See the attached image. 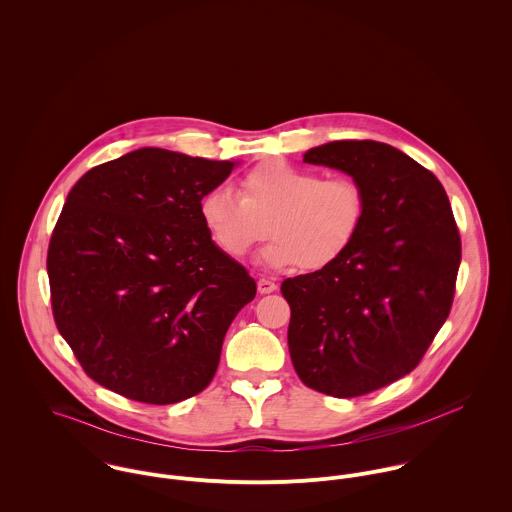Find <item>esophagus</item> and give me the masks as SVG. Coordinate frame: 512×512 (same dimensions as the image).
Here are the masks:
<instances>
[{"mask_svg":"<svg viewBox=\"0 0 512 512\" xmlns=\"http://www.w3.org/2000/svg\"><path fill=\"white\" fill-rule=\"evenodd\" d=\"M278 290V286H276V282H272V280H268V278H260L258 280V293H272Z\"/></svg>","mask_w":512,"mask_h":512,"instance_id":"34e87169","label":"esophagus"}]
</instances>
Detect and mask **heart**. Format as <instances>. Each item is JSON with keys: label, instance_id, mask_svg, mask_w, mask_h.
<instances>
[{"label": "heart", "instance_id": "1", "mask_svg": "<svg viewBox=\"0 0 512 512\" xmlns=\"http://www.w3.org/2000/svg\"><path fill=\"white\" fill-rule=\"evenodd\" d=\"M199 215L222 254L244 258L268 230L260 252L268 268L323 270L353 246L365 220V193L349 177H325L286 161H266L230 187L207 191Z\"/></svg>", "mask_w": 512, "mask_h": 512}]
</instances>
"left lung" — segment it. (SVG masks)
<instances>
[{"label":"left lung","mask_w":512,"mask_h":512,"mask_svg":"<svg viewBox=\"0 0 512 512\" xmlns=\"http://www.w3.org/2000/svg\"><path fill=\"white\" fill-rule=\"evenodd\" d=\"M303 161L347 173L365 193L357 240L335 264L288 278V345L301 382L363 396L414 370L445 323L461 240L436 175L396 147L341 140Z\"/></svg>","instance_id":"obj_1"}]
</instances>
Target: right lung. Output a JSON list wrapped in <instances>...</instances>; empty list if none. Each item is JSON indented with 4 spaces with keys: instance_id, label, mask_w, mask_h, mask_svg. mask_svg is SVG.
<instances>
[{
    "instance_id": "add662e5",
    "label": "right lung",
    "mask_w": 512,
    "mask_h": 512,
    "mask_svg": "<svg viewBox=\"0 0 512 512\" xmlns=\"http://www.w3.org/2000/svg\"><path fill=\"white\" fill-rule=\"evenodd\" d=\"M236 165L142 147L71 189L47 254L53 315L108 390L175 404L213 380L232 319L256 295L199 215Z\"/></svg>"
}]
</instances>
